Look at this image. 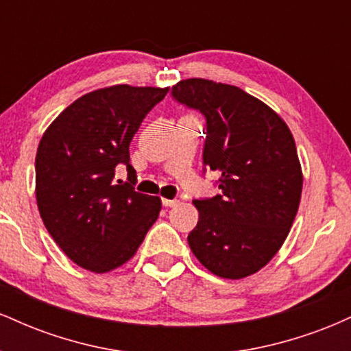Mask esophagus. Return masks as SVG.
<instances>
[{"label":"esophagus","instance_id":"obj_1","mask_svg":"<svg viewBox=\"0 0 351 351\" xmlns=\"http://www.w3.org/2000/svg\"><path fill=\"white\" fill-rule=\"evenodd\" d=\"M178 203H180L178 199H162V204H163V206H167V208L176 206V204H178Z\"/></svg>","mask_w":351,"mask_h":351}]
</instances>
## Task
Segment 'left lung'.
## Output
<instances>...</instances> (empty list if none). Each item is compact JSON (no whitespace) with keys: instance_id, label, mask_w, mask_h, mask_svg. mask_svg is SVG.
Listing matches in <instances>:
<instances>
[{"instance_id":"8db88e82","label":"left lung","mask_w":351,"mask_h":351,"mask_svg":"<svg viewBox=\"0 0 351 351\" xmlns=\"http://www.w3.org/2000/svg\"><path fill=\"white\" fill-rule=\"evenodd\" d=\"M171 97L204 117V171L219 173V195L193 201L199 221L189 247L216 276H251L276 256L299 209L302 170L291 130L271 107L228 84L186 79Z\"/></svg>"}]
</instances>
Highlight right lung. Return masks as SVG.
<instances>
[{
  "mask_svg": "<svg viewBox=\"0 0 351 351\" xmlns=\"http://www.w3.org/2000/svg\"><path fill=\"white\" fill-rule=\"evenodd\" d=\"M168 88L114 86L71 104L36 153V199L56 244L80 267L108 272L143 243L162 201L135 191L132 138ZM117 166L128 182H115Z\"/></svg>",
  "mask_w": 351,
  "mask_h": 351,
  "instance_id": "obj_1",
  "label": "right lung"
}]
</instances>
